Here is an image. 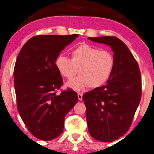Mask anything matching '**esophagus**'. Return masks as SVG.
Here are the masks:
<instances>
[{
	"instance_id": "esophagus-1",
	"label": "esophagus",
	"mask_w": 154,
	"mask_h": 154,
	"mask_svg": "<svg viewBox=\"0 0 154 154\" xmlns=\"http://www.w3.org/2000/svg\"><path fill=\"white\" fill-rule=\"evenodd\" d=\"M78 98H79V100H82V99H83V94L81 93H78Z\"/></svg>"
}]
</instances>
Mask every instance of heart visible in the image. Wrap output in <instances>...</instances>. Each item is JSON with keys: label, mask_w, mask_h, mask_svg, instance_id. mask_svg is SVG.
Masks as SVG:
<instances>
[{"label": "heart", "mask_w": 154, "mask_h": 154, "mask_svg": "<svg viewBox=\"0 0 154 154\" xmlns=\"http://www.w3.org/2000/svg\"><path fill=\"white\" fill-rule=\"evenodd\" d=\"M56 67L60 74L71 79L77 73L79 75L71 80L67 85L80 91L85 86L95 88L106 82L115 67V57L110 51H100L88 44H82L71 52V59L63 55L58 56Z\"/></svg>", "instance_id": "b5f03b06"}]
</instances>
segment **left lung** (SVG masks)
I'll list each match as a JSON object with an SVG mask.
<instances>
[{
  "label": "left lung",
  "instance_id": "8db88e82",
  "mask_svg": "<svg viewBox=\"0 0 154 154\" xmlns=\"http://www.w3.org/2000/svg\"><path fill=\"white\" fill-rule=\"evenodd\" d=\"M112 49L115 67L107 84L83 95L88 132L93 138L111 142L129 130L141 96L138 63L127 45L115 37H88Z\"/></svg>",
  "mask_w": 154,
  "mask_h": 154
}]
</instances>
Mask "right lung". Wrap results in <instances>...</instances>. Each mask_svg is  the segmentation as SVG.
I'll list each match as a JSON object with an SVG mask.
<instances>
[{"label":"right lung","mask_w":154,"mask_h":154,"mask_svg":"<svg viewBox=\"0 0 154 154\" xmlns=\"http://www.w3.org/2000/svg\"><path fill=\"white\" fill-rule=\"evenodd\" d=\"M78 36H35L24 45L16 59L17 109L28 130L41 140H52L63 132L66 115L78 102L71 89L57 95L63 79L55 65L61 51Z\"/></svg>","instance_id":"obj_1"}]
</instances>
